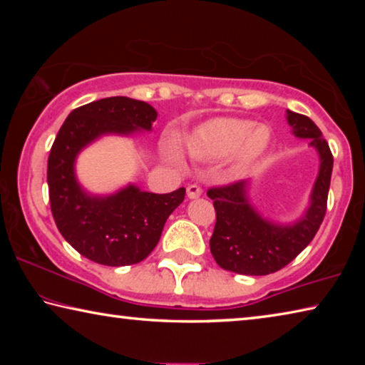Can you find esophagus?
<instances>
[{"mask_svg": "<svg viewBox=\"0 0 365 365\" xmlns=\"http://www.w3.org/2000/svg\"><path fill=\"white\" fill-rule=\"evenodd\" d=\"M202 195V190L197 187V185H188L187 187V196L190 200H196V197H200Z\"/></svg>", "mask_w": 365, "mask_h": 365, "instance_id": "obj_1", "label": "esophagus"}]
</instances>
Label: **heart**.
Returning a JSON list of instances; mask_svg holds the SVG:
<instances>
[{"label": "heart", "instance_id": "b5f03b06", "mask_svg": "<svg viewBox=\"0 0 365 365\" xmlns=\"http://www.w3.org/2000/svg\"><path fill=\"white\" fill-rule=\"evenodd\" d=\"M270 143L272 132L267 125L237 117H217L193 130L187 145L191 156L206 163L232 156L228 169L233 175H243L267 153ZM165 154L180 163V153L174 143L165 145Z\"/></svg>", "mask_w": 365, "mask_h": 365}]
</instances>
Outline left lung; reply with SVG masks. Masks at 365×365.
Returning <instances> with one entry per match:
<instances>
[{"mask_svg":"<svg viewBox=\"0 0 365 365\" xmlns=\"http://www.w3.org/2000/svg\"><path fill=\"white\" fill-rule=\"evenodd\" d=\"M287 122L296 138L309 140L319 154V174L309 195V205L289 224L270 220L251 201L252 180L211 188L214 201V233L209 240L211 252L222 269L242 275H269L285 267L316 237L327 211L333 156L322 132L309 117L287 109Z\"/></svg>","mask_w":365,"mask_h":365,"instance_id":"obj_1","label":"left lung"}]
</instances>
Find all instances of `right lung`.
<instances>
[{
    "instance_id": "add662e5",
    "label": "right lung",
    "mask_w": 365,
    "mask_h": 365,
    "mask_svg": "<svg viewBox=\"0 0 365 365\" xmlns=\"http://www.w3.org/2000/svg\"><path fill=\"white\" fill-rule=\"evenodd\" d=\"M156 117L151 104L113 96L73 109L59 128L48 158L49 205L66 242L90 261L110 267L141 262L182 205L183 187L156 195L128 183L110 195H95L77 178V158L86 146L106 135L151 132Z\"/></svg>"
}]
</instances>
